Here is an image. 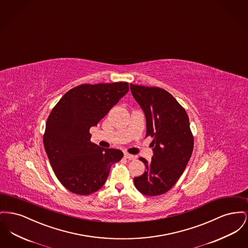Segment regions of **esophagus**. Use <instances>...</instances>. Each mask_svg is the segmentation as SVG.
I'll list each match as a JSON object with an SVG mask.
<instances>
[{"label":"esophagus","mask_w":248,"mask_h":248,"mask_svg":"<svg viewBox=\"0 0 248 248\" xmlns=\"http://www.w3.org/2000/svg\"><path fill=\"white\" fill-rule=\"evenodd\" d=\"M124 157L127 158V159H129V160H132V159L135 158V156L130 155L129 153H125V154H124Z\"/></svg>","instance_id":"34e87169"}]
</instances>
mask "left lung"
<instances>
[{
  "mask_svg": "<svg viewBox=\"0 0 248 248\" xmlns=\"http://www.w3.org/2000/svg\"><path fill=\"white\" fill-rule=\"evenodd\" d=\"M130 92L142 107L146 135L153 138L154 156L142 175L134 177L135 187L143 195L164 194L178 181L193 151L194 139L188 116L169 92L157 87L130 84Z\"/></svg>",
  "mask_w": 248,
  "mask_h": 248,
  "instance_id": "8db88e82",
  "label": "left lung"
}]
</instances>
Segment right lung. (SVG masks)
I'll use <instances>...</instances> for the list:
<instances>
[{
    "label": "right lung",
    "mask_w": 248,
    "mask_h": 248,
    "mask_svg": "<svg viewBox=\"0 0 248 248\" xmlns=\"http://www.w3.org/2000/svg\"><path fill=\"white\" fill-rule=\"evenodd\" d=\"M129 92L127 82L82 84L54 106L43 137L53 170L69 191L90 195L105 184L111 166L123 153L92 143L90 129Z\"/></svg>",
    "instance_id": "add662e5"
}]
</instances>
